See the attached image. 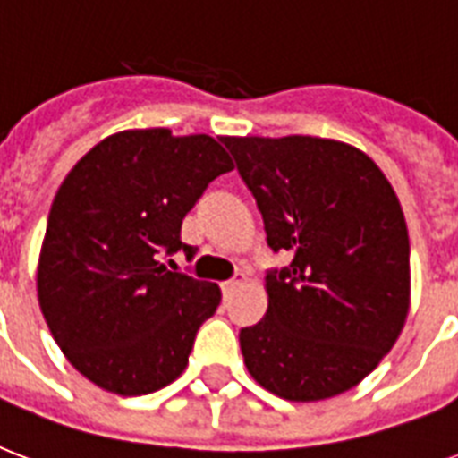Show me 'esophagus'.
Instances as JSON below:
<instances>
[{
  "label": "esophagus",
  "instance_id": "1",
  "mask_svg": "<svg viewBox=\"0 0 458 458\" xmlns=\"http://www.w3.org/2000/svg\"><path fill=\"white\" fill-rule=\"evenodd\" d=\"M242 285V278H233V280H225V283H223L221 285V290H223V300H230V297H233V293H235L237 287Z\"/></svg>",
  "mask_w": 458,
  "mask_h": 458
}]
</instances>
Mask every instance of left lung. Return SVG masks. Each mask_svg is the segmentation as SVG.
<instances>
[{"label": "left lung", "mask_w": 458, "mask_h": 458, "mask_svg": "<svg viewBox=\"0 0 458 458\" xmlns=\"http://www.w3.org/2000/svg\"><path fill=\"white\" fill-rule=\"evenodd\" d=\"M264 218L266 242L293 261L266 276L268 309L240 330L244 366L290 402L359 385L409 313V230L383 171L335 140L221 138Z\"/></svg>", "instance_id": "obj_1"}]
</instances>
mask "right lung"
<instances>
[{"label": "right lung", "mask_w": 458, "mask_h": 458, "mask_svg": "<svg viewBox=\"0 0 458 458\" xmlns=\"http://www.w3.org/2000/svg\"><path fill=\"white\" fill-rule=\"evenodd\" d=\"M233 161L208 135L165 128L102 140L52 201L38 266V300L75 370L102 390L149 394L185 370L197 330L221 304L216 283L161 261L187 211Z\"/></svg>", "instance_id": "1"}]
</instances>
